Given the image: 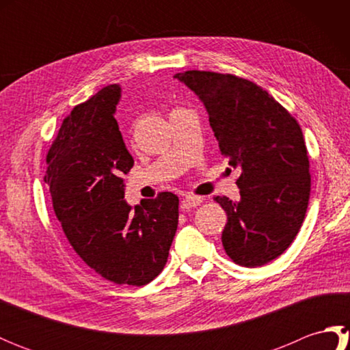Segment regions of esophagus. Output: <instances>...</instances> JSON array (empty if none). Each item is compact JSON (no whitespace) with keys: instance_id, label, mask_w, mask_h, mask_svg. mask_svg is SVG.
I'll return each instance as SVG.
<instances>
[{"instance_id":"34e87169","label":"esophagus","mask_w":350,"mask_h":350,"mask_svg":"<svg viewBox=\"0 0 350 350\" xmlns=\"http://www.w3.org/2000/svg\"><path fill=\"white\" fill-rule=\"evenodd\" d=\"M203 203V198L202 197H197V196H185L183 198V206L185 207H197Z\"/></svg>"}]
</instances>
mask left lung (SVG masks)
Wrapping results in <instances>:
<instances>
[{
    "label": "left lung",
    "instance_id": "1",
    "mask_svg": "<svg viewBox=\"0 0 350 350\" xmlns=\"http://www.w3.org/2000/svg\"><path fill=\"white\" fill-rule=\"evenodd\" d=\"M203 103L221 153L241 170L239 200L215 197L227 213L222 245L237 265L257 267L298 234L310 198V162L298 122L248 79L188 70L174 77Z\"/></svg>",
    "mask_w": 350,
    "mask_h": 350
}]
</instances>
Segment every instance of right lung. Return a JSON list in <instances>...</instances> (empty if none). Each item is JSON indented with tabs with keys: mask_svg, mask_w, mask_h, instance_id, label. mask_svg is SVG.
<instances>
[{
	"mask_svg": "<svg viewBox=\"0 0 350 350\" xmlns=\"http://www.w3.org/2000/svg\"><path fill=\"white\" fill-rule=\"evenodd\" d=\"M120 98L113 84L72 109L48 152L44 183L77 254L116 284L144 286L167 263L179 198L162 192L135 207L124 200L133 158L114 118Z\"/></svg>",
	"mask_w": 350,
	"mask_h": 350,
	"instance_id": "right-lung-1",
	"label": "right lung"
}]
</instances>
